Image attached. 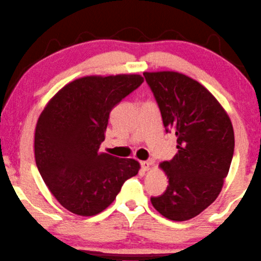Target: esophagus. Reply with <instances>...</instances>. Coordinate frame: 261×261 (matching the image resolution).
Wrapping results in <instances>:
<instances>
[{"instance_id":"obj_1","label":"esophagus","mask_w":261,"mask_h":261,"mask_svg":"<svg viewBox=\"0 0 261 261\" xmlns=\"http://www.w3.org/2000/svg\"><path fill=\"white\" fill-rule=\"evenodd\" d=\"M151 164H152V161L141 162V168H142L144 171H147V170H149V168H150Z\"/></svg>"}]
</instances>
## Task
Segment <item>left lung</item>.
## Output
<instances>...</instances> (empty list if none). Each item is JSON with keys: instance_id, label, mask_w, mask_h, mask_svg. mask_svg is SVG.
I'll return each mask as SVG.
<instances>
[{"instance_id": "1", "label": "left lung", "mask_w": 261, "mask_h": 261, "mask_svg": "<svg viewBox=\"0 0 261 261\" xmlns=\"http://www.w3.org/2000/svg\"><path fill=\"white\" fill-rule=\"evenodd\" d=\"M166 132L177 136L178 152L161 163L169 178L153 208L172 221H187L215 201L233 156L231 120L219 100L198 81L177 71L143 72Z\"/></svg>"}]
</instances>
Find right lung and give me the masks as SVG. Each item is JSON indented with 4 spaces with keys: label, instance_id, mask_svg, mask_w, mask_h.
<instances>
[{
    "label": "right lung",
    "instance_id": "add662e5",
    "mask_svg": "<svg viewBox=\"0 0 261 261\" xmlns=\"http://www.w3.org/2000/svg\"><path fill=\"white\" fill-rule=\"evenodd\" d=\"M143 81L136 74L77 79L48 101L38 119L37 168L50 193L74 214H99L123 182L138 174V161L99 152V147L111 111Z\"/></svg>",
    "mask_w": 261,
    "mask_h": 261
}]
</instances>
